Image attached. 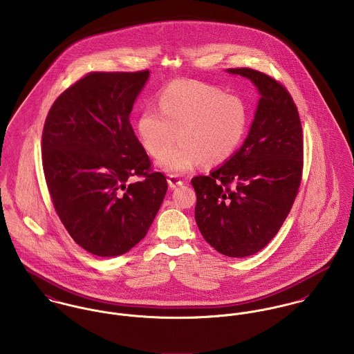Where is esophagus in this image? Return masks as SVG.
I'll return each instance as SVG.
<instances>
[{
    "label": "esophagus",
    "instance_id": "1",
    "mask_svg": "<svg viewBox=\"0 0 354 354\" xmlns=\"http://www.w3.org/2000/svg\"><path fill=\"white\" fill-rule=\"evenodd\" d=\"M167 184H169V187H170L171 189H176L177 187H181V185L184 184V181L180 180L177 176H169Z\"/></svg>",
    "mask_w": 354,
    "mask_h": 354
}]
</instances>
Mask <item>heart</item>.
Listing matches in <instances>:
<instances>
[{"instance_id": "1", "label": "heart", "mask_w": 354, "mask_h": 354, "mask_svg": "<svg viewBox=\"0 0 354 354\" xmlns=\"http://www.w3.org/2000/svg\"><path fill=\"white\" fill-rule=\"evenodd\" d=\"M159 109L151 106L138 118L139 139L152 156H159L176 141L182 143L160 156L156 166L183 174L203 160L218 165L239 149L250 120L245 101L236 94L194 80L174 82L159 94Z\"/></svg>"}]
</instances>
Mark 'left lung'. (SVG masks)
<instances>
[{
	"mask_svg": "<svg viewBox=\"0 0 354 354\" xmlns=\"http://www.w3.org/2000/svg\"><path fill=\"white\" fill-rule=\"evenodd\" d=\"M250 79L260 95L243 146L208 176L192 178L195 219L204 240L229 257L263 250L296 199L303 170V131L286 88L250 68L227 69Z\"/></svg>",
	"mask_w": 354,
	"mask_h": 354,
	"instance_id": "8db88e82",
	"label": "left lung"
}]
</instances>
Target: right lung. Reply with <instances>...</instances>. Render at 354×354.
<instances>
[{"mask_svg":"<svg viewBox=\"0 0 354 354\" xmlns=\"http://www.w3.org/2000/svg\"><path fill=\"white\" fill-rule=\"evenodd\" d=\"M150 71L93 72L51 106L42 160L54 208L87 252L113 257L143 240L167 191L129 115ZM140 175L135 183L130 178Z\"/></svg>","mask_w":354,"mask_h":354,"instance_id":"obj_1","label":"right lung"}]
</instances>
